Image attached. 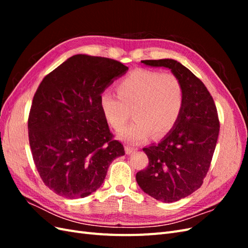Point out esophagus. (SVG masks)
<instances>
[{
	"label": "esophagus",
	"mask_w": 248,
	"mask_h": 248,
	"mask_svg": "<svg viewBox=\"0 0 248 248\" xmlns=\"http://www.w3.org/2000/svg\"><path fill=\"white\" fill-rule=\"evenodd\" d=\"M136 148H133V147H131V146H126L125 147V152H126V154H131V153H133L134 151H136Z\"/></svg>",
	"instance_id": "34e87169"
}]
</instances>
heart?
<instances>
[{
    "mask_svg": "<svg viewBox=\"0 0 248 248\" xmlns=\"http://www.w3.org/2000/svg\"><path fill=\"white\" fill-rule=\"evenodd\" d=\"M118 96L103 91L99 106L107 123L120 130L133 112L134 121L119 133L132 145L140 144L154 133L155 138L168 134L182 114L185 90L176 74L148 69H136L117 86Z\"/></svg>",
    "mask_w": 248,
    "mask_h": 248,
    "instance_id": "b5f03b06",
    "label": "heart"
}]
</instances>
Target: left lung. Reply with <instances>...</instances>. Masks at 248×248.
<instances>
[{"mask_svg": "<svg viewBox=\"0 0 248 248\" xmlns=\"http://www.w3.org/2000/svg\"><path fill=\"white\" fill-rule=\"evenodd\" d=\"M141 63L167 67L184 86V107L177 124L159 144L142 149L149 164L136 176L150 197L163 202H177L199 189L204 181L218 139V115L206 86L185 66L171 59Z\"/></svg>", "mask_w": 248, "mask_h": 248, "instance_id": "obj_1", "label": "left lung"}]
</instances>
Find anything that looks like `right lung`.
I'll return each instance as SVG.
<instances>
[{"label":"right lung","mask_w":248,"mask_h":248,"mask_svg":"<svg viewBox=\"0 0 248 248\" xmlns=\"http://www.w3.org/2000/svg\"><path fill=\"white\" fill-rule=\"evenodd\" d=\"M128 67L76 55L42 79L28 119L33 160L43 183L67 199L101 186L111 161L125 154L99 106L100 94Z\"/></svg>","instance_id":"obj_1"}]
</instances>
